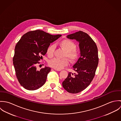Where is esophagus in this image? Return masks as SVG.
Returning <instances> with one entry per match:
<instances>
[{
    "label": "esophagus",
    "mask_w": 121,
    "mask_h": 121,
    "mask_svg": "<svg viewBox=\"0 0 121 121\" xmlns=\"http://www.w3.org/2000/svg\"><path fill=\"white\" fill-rule=\"evenodd\" d=\"M54 69L55 70L57 71H60V70H59V69Z\"/></svg>",
    "instance_id": "34e87169"
}]
</instances>
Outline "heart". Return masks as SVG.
<instances>
[{
	"label": "heart",
	"mask_w": 121,
	"mask_h": 121,
	"mask_svg": "<svg viewBox=\"0 0 121 121\" xmlns=\"http://www.w3.org/2000/svg\"><path fill=\"white\" fill-rule=\"evenodd\" d=\"M59 45L66 51L64 57H67L71 62H73L77 59L79 53L76 49V45L74 42L70 39H66L61 41L59 43ZM55 49V47L54 45H50L48 48L47 53L49 57H52L53 56ZM48 64L52 68L60 70L68 65L69 60L67 59H60L54 58L50 60Z\"/></svg>",
	"instance_id": "obj_1"
}]
</instances>
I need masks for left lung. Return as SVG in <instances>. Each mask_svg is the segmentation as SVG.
I'll return each mask as SVG.
<instances>
[{
    "label": "left lung",
    "mask_w": 121,
    "mask_h": 121,
    "mask_svg": "<svg viewBox=\"0 0 121 121\" xmlns=\"http://www.w3.org/2000/svg\"><path fill=\"white\" fill-rule=\"evenodd\" d=\"M67 37L79 43L81 56L73 67L76 73L69 72L62 86L68 92L76 94L89 86L95 75L99 61L98 49L92 39L82 31L68 35Z\"/></svg>",
    "instance_id": "1"
}]
</instances>
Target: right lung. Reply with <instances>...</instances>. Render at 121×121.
Masks as SVG:
<instances>
[{
	"instance_id": "obj_1",
	"label": "right lung",
	"mask_w": 121,
	"mask_h": 121,
	"mask_svg": "<svg viewBox=\"0 0 121 121\" xmlns=\"http://www.w3.org/2000/svg\"><path fill=\"white\" fill-rule=\"evenodd\" d=\"M61 36L37 30L21 37L15 48L13 63L18 81L24 88L35 90L45 83L51 68L45 67L39 71L36 66L47 53L50 43Z\"/></svg>"
}]
</instances>
